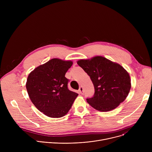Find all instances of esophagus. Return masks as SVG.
I'll return each instance as SVG.
<instances>
[{"label":"esophagus","instance_id":"34e87169","mask_svg":"<svg viewBox=\"0 0 152 152\" xmlns=\"http://www.w3.org/2000/svg\"><path fill=\"white\" fill-rule=\"evenodd\" d=\"M79 93L80 94H83V89L82 86H80V87L79 89Z\"/></svg>","mask_w":152,"mask_h":152}]
</instances>
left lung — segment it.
<instances>
[{"label":"left lung","instance_id":"left-lung-1","mask_svg":"<svg viewBox=\"0 0 152 152\" xmlns=\"http://www.w3.org/2000/svg\"><path fill=\"white\" fill-rule=\"evenodd\" d=\"M77 64L94 85V95L86 101L94 109L102 112L112 111L126 99L131 88V80L121 65L102 56L80 59Z\"/></svg>","mask_w":152,"mask_h":152}]
</instances>
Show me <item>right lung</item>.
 <instances>
[{
	"instance_id": "1",
	"label": "right lung",
	"mask_w": 152,
	"mask_h": 152,
	"mask_svg": "<svg viewBox=\"0 0 152 152\" xmlns=\"http://www.w3.org/2000/svg\"><path fill=\"white\" fill-rule=\"evenodd\" d=\"M73 64L72 61L53 58L32 71L26 87L29 97L41 113L51 118L66 115L78 94L68 89L65 77Z\"/></svg>"
}]
</instances>
